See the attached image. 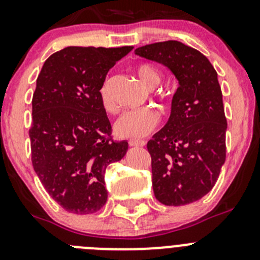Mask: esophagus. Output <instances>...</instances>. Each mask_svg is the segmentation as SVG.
Wrapping results in <instances>:
<instances>
[{"label": "esophagus", "mask_w": 260, "mask_h": 260, "mask_svg": "<svg viewBox=\"0 0 260 260\" xmlns=\"http://www.w3.org/2000/svg\"><path fill=\"white\" fill-rule=\"evenodd\" d=\"M128 144L133 147H144L146 142L144 140H128Z\"/></svg>", "instance_id": "obj_1"}]
</instances>
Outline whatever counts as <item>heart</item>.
Wrapping results in <instances>:
<instances>
[{"mask_svg": "<svg viewBox=\"0 0 260 260\" xmlns=\"http://www.w3.org/2000/svg\"><path fill=\"white\" fill-rule=\"evenodd\" d=\"M137 75L140 82L148 89L153 90L158 86L162 76L156 67L149 63L138 64ZM101 101L107 111H113L114 103L112 101L111 91H109V81L106 80L99 90ZM159 122V113L152 107H142V108L130 109L120 114V117L116 120L113 126L114 134L118 138L125 139H140L148 135L156 128Z\"/></svg>", "mask_w": 260, "mask_h": 260, "instance_id": "b5f03b06", "label": "heart"}]
</instances>
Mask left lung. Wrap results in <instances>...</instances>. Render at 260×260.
Listing matches in <instances>:
<instances>
[{
    "instance_id": "1",
    "label": "left lung",
    "mask_w": 260,
    "mask_h": 260,
    "mask_svg": "<svg viewBox=\"0 0 260 260\" xmlns=\"http://www.w3.org/2000/svg\"><path fill=\"white\" fill-rule=\"evenodd\" d=\"M135 54L166 66L179 81L168 123L147 143L154 196L166 206L197 201L210 192L225 161L227 118L216 71L179 41L146 45Z\"/></svg>"
}]
</instances>
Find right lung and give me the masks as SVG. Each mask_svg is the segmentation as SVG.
Wrapping results in <instances>:
<instances>
[{
  "label": "right lung",
  "mask_w": 260,
  "mask_h": 260,
  "mask_svg": "<svg viewBox=\"0 0 260 260\" xmlns=\"http://www.w3.org/2000/svg\"><path fill=\"white\" fill-rule=\"evenodd\" d=\"M133 46H70L44 63L32 98V165L47 193L75 214L107 202L104 174L120 161L127 142L112 139L99 90L116 61Z\"/></svg>",
  "instance_id": "1"
}]
</instances>
